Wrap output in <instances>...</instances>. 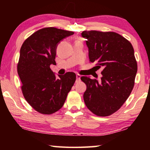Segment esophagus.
<instances>
[{
    "mask_svg": "<svg viewBox=\"0 0 150 150\" xmlns=\"http://www.w3.org/2000/svg\"><path fill=\"white\" fill-rule=\"evenodd\" d=\"M76 77H77V79H76V82H79V81H80L81 75H80L79 74H77V75H76Z\"/></svg>",
    "mask_w": 150,
    "mask_h": 150,
    "instance_id": "obj_1",
    "label": "esophagus"
}]
</instances>
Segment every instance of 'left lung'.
Here are the masks:
<instances>
[{
  "label": "left lung",
  "instance_id": "8db88e82",
  "mask_svg": "<svg viewBox=\"0 0 150 150\" xmlns=\"http://www.w3.org/2000/svg\"><path fill=\"white\" fill-rule=\"evenodd\" d=\"M88 57L102 67L100 79L83 76L87 85L83 98L87 107L98 116H108L120 109L134 85L138 65L131 43L113 32L83 31Z\"/></svg>",
  "mask_w": 150,
  "mask_h": 150
}]
</instances>
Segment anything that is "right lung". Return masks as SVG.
Listing matches in <instances>:
<instances>
[{
	"mask_svg": "<svg viewBox=\"0 0 150 150\" xmlns=\"http://www.w3.org/2000/svg\"><path fill=\"white\" fill-rule=\"evenodd\" d=\"M73 32L49 27L38 30L25 40L20 52L18 74L22 92L32 107L52 115L62 107L76 80L75 73L55 77L50 65H55L56 48Z\"/></svg>",
	"mask_w": 150,
	"mask_h": 150,
	"instance_id": "add662e5",
	"label": "right lung"
}]
</instances>
